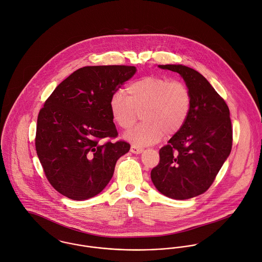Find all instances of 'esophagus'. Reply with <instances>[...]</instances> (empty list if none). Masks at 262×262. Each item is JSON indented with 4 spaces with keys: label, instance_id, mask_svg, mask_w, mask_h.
<instances>
[{
    "label": "esophagus",
    "instance_id": "esophagus-1",
    "mask_svg": "<svg viewBox=\"0 0 262 262\" xmlns=\"http://www.w3.org/2000/svg\"><path fill=\"white\" fill-rule=\"evenodd\" d=\"M143 151H144V149H143L142 147H140V146H135V145H133V146L130 147V152L134 153V154H141Z\"/></svg>",
    "mask_w": 262,
    "mask_h": 262
}]
</instances>
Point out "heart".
<instances>
[{"label":"heart","mask_w":262,"mask_h":262,"mask_svg":"<svg viewBox=\"0 0 262 262\" xmlns=\"http://www.w3.org/2000/svg\"><path fill=\"white\" fill-rule=\"evenodd\" d=\"M125 90L126 96L120 91L111 96L109 109L112 120L122 129L130 128L142 112L144 121L124 135L132 144H155L166 133L174 136L185 124L191 107L185 84L149 76L130 83Z\"/></svg>","instance_id":"heart-1"}]
</instances>
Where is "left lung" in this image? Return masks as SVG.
Masks as SVG:
<instances>
[{
	"label": "left lung",
	"instance_id": "8db88e82",
	"mask_svg": "<svg viewBox=\"0 0 262 262\" xmlns=\"http://www.w3.org/2000/svg\"><path fill=\"white\" fill-rule=\"evenodd\" d=\"M178 73L191 94V107L183 127L159 151L160 162L151 171L158 190L173 200L203 194L232 150L233 129L229 107L209 81L182 64H160Z\"/></svg>",
	"mask_w": 262,
	"mask_h": 262
}]
</instances>
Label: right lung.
I'll return each mask as SVG.
<instances>
[{"instance_id": "right-lung-1", "label": "right lung", "mask_w": 262, "mask_h": 262, "mask_svg": "<svg viewBox=\"0 0 262 262\" xmlns=\"http://www.w3.org/2000/svg\"><path fill=\"white\" fill-rule=\"evenodd\" d=\"M137 72L132 66H92L75 71L47 99L37 117L35 149L45 174L60 194L83 201L100 193L116 161L129 151L114 139L109 102Z\"/></svg>"}]
</instances>
